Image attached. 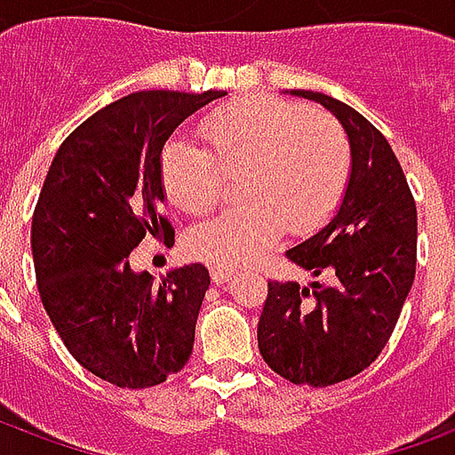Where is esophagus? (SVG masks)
I'll list each match as a JSON object with an SVG mask.
<instances>
[{
	"instance_id": "1",
	"label": "esophagus",
	"mask_w": 455,
	"mask_h": 455,
	"mask_svg": "<svg viewBox=\"0 0 455 455\" xmlns=\"http://www.w3.org/2000/svg\"><path fill=\"white\" fill-rule=\"evenodd\" d=\"M209 270H212V280H214L217 285H224V283H228V280L234 277V273H236V267L219 266V263H214V266L209 267Z\"/></svg>"
}]
</instances>
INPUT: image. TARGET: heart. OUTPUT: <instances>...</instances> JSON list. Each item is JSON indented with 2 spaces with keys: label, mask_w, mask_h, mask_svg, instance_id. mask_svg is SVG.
Segmentation results:
<instances>
[{
  "label": "heart",
  "mask_w": 455,
  "mask_h": 455,
  "mask_svg": "<svg viewBox=\"0 0 455 455\" xmlns=\"http://www.w3.org/2000/svg\"><path fill=\"white\" fill-rule=\"evenodd\" d=\"M207 148L185 139L165 143L160 180L170 202L207 214L236 178L241 204L188 234L195 256L238 266L283 236L309 234L331 217L351 175V140L341 121L270 97H246L202 121Z\"/></svg>",
  "instance_id": "1"
}]
</instances>
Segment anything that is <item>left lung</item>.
<instances>
[{
  "instance_id": "obj_1",
  "label": "left lung",
  "mask_w": 455,
  "mask_h": 455,
  "mask_svg": "<svg viewBox=\"0 0 455 455\" xmlns=\"http://www.w3.org/2000/svg\"><path fill=\"white\" fill-rule=\"evenodd\" d=\"M290 94L341 121L351 175L334 219L287 251L329 285L267 283L258 348L285 380L326 387L365 371L390 341L417 270V204L390 143L363 114L329 94Z\"/></svg>"
}]
</instances>
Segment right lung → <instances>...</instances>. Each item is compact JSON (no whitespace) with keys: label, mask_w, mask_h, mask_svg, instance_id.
<instances>
[{"label":"right lung","mask_w":455,"mask_h":455,"mask_svg":"<svg viewBox=\"0 0 455 455\" xmlns=\"http://www.w3.org/2000/svg\"><path fill=\"white\" fill-rule=\"evenodd\" d=\"M227 92L150 90L107 104L63 140L31 224L36 283L55 331L83 368L116 387H153L185 368L209 290L202 263L158 287L129 253L175 241L160 214V156L182 121Z\"/></svg>","instance_id":"obj_1"}]
</instances>
